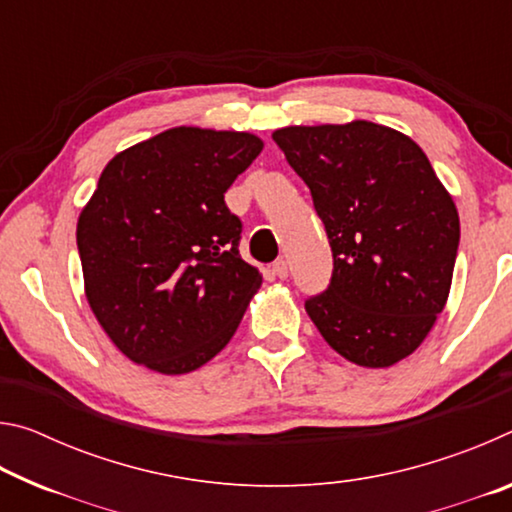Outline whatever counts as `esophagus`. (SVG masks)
<instances>
[{"mask_svg": "<svg viewBox=\"0 0 512 512\" xmlns=\"http://www.w3.org/2000/svg\"><path fill=\"white\" fill-rule=\"evenodd\" d=\"M273 275L280 277V280H287V277H289V264L284 262V259H277V262L273 264Z\"/></svg>", "mask_w": 512, "mask_h": 512, "instance_id": "34e87169", "label": "esophagus"}]
</instances>
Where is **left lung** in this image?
<instances>
[{
	"instance_id": "left-lung-1",
	"label": "left lung",
	"mask_w": 512,
	"mask_h": 512,
	"mask_svg": "<svg viewBox=\"0 0 512 512\" xmlns=\"http://www.w3.org/2000/svg\"><path fill=\"white\" fill-rule=\"evenodd\" d=\"M325 223L334 271L305 309L352 363L388 368L420 348L452 287L461 223L411 137L372 121L273 133Z\"/></svg>"
}]
</instances>
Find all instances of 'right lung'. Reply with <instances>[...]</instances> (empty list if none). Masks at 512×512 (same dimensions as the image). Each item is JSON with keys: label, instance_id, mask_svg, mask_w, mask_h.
Listing matches in <instances>:
<instances>
[{"label": "right lung", "instance_id": "right-lung-1", "mask_svg": "<svg viewBox=\"0 0 512 512\" xmlns=\"http://www.w3.org/2000/svg\"><path fill=\"white\" fill-rule=\"evenodd\" d=\"M262 149L250 133L178 126L106 164L76 244L85 298L133 363L185 375L237 332L262 273L239 255L223 194Z\"/></svg>", "mask_w": 512, "mask_h": 512}]
</instances>
